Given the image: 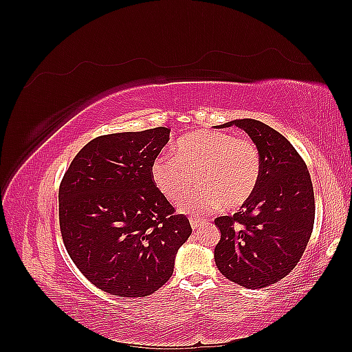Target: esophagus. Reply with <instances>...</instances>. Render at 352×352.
I'll use <instances>...</instances> for the list:
<instances>
[{"label":"esophagus","instance_id":"esophagus-1","mask_svg":"<svg viewBox=\"0 0 352 352\" xmlns=\"http://www.w3.org/2000/svg\"><path fill=\"white\" fill-rule=\"evenodd\" d=\"M189 221H190V226H192V229H194V230L199 229V228L202 226V223H204V221L199 220V219H190Z\"/></svg>","mask_w":352,"mask_h":352}]
</instances>
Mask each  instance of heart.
I'll use <instances>...</instances> for the list:
<instances>
[{
	"instance_id": "b5f03b06",
	"label": "heart",
	"mask_w": 352,
	"mask_h": 352,
	"mask_svg": "<svg viewBox=\"0 0 352 352\" xmlns=\"http://www.w3.org/2000/svg\"><path fill=\"white\" fill-rule=\"evenodd\" d=\"M263 172L258 146L248 138L226 132L195 131L179 138L173 155H162L151 166L155 188L176 202L197 182L199 186L184 198L180 210L202 216L220 208L243 206L258 188Z\"/></svg>"
}]
</instances>
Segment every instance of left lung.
Here are the masks:
<instances>
[{
  "label": "left lung",
  "instance_id": "8db88e82",
  "mask_svg": "<svg viewBox=\"0 0 352 352\" xmlns=\"http://www.w3.org/2000/svg\"><path fill=\"white\" fill-rule=\"evenodd\" d=\"M232 124L258 146L263 172L241 210L214 220L221 233L214 260L225 278L258 289L283 279L301 260L314 225V190L305 162L283 135L254 119L221 127Z\"/></svg>",
  "mask_w": 352,
  "mask_h": 352
}]
</instances>
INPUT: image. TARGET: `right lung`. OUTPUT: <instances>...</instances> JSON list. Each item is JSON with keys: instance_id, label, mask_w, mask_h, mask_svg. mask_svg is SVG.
<instances>
[{"instance_id": "1", "label": "right lung", "mask_w": 352, "mask_h": 352, "mask_svg": "<svg viewBox=\"0 0 352 352\" xmlns=\"http://www.w3.org/2000/svg\"><path fill=\"white\" fill-rule=\"evenodd\" d=\"M170 140L155 127L95 138L73 158L58 189L63 242L92 285L117 296L158 291L173 274L192 228L155 188L154 160Z\"/></svg>"}]
</instances>
